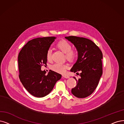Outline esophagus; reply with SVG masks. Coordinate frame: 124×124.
<instances>
[{
	"label": "esophagus",
	"mask_w": 124,
	"mask_h": 124,
	"mask_svg": "<svg viewBox=\"0 0 124 124\" xmlns=\"http://www.w3.org/2000/svg\"><path fill=\"white\" fill-rule=\"evenodd\" d=\"M62 77L63 78H66V79H68V78H70V76L67 75H64L62 76Z\"/></svg>",
	"instance_id": "esophagus-1"
}]
</instances>
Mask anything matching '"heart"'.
I'll return each mask as SVG.
<instances>
[{
  "label": "heart",
  "mask_w": 124,
  "mask_h": 124,
  "mask_svg": "<svg viewBox=\"0 0 124 124\" xmlns=\"http://www.w3.org/2000/svg\"><path fill=\"white\" fill-rule=\"evenodd\" d=\"M57 47L63 53L65 54V57L68 61H73L76 59L78 55L77 52L76 50H71L72 45L68 41L66 40L60 41L57 44ZM46 59L48 61H50L52 59V50L50 49H49L46 53ZM66 68V65L59 63H54L51 66L53 70L62 74L65 72Z\"/></svg>",
  "instance_id": "b5f03b06"
}]
</instances>
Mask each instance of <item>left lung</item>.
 <instances>
[{"mask_svg":"<svg viewBox=\"0 0 124 124\" xmlns=\"http://www.w3.org/2000/svg\"><path fill=\"white\" fill-rule=\"evenodd\" d=\"M75 45L78 51V59L70 71H80V78L77 80V85L71 89L72 94L78 98H85L93 93L102 75L103 54L93 41L76 36L65 37Z\"/></svg>","mask_w":124,"mask_h":124,"instance_id":"8db88e82","label":"left lung"}]
</instances>
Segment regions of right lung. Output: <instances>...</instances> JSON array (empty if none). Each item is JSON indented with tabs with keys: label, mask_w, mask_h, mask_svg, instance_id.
<instances>
[{
	"label": "right lung",
	"mask_w": 124,
	"mask_h": 124,
	"mask_svg": "<svg viewBox=\"0 0 124 124\" xmlns=\"http://www.w3.org/2000/svg\"><path fill=\"white\" fill-rule=\"evenodd\" d=\"M54 37L37 38L29 41L18 57L19 79L24 87L34 97L42 98L53 90L62 75L53 70L46 75L41 66L46 65V53L56 39Z\"/></svg>",
	"instance_id": "add662e5"
}]
</instances>
